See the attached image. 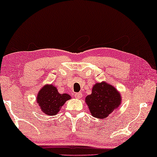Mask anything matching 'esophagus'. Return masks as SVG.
Instances as JSON below:
<instances>
[{
	"instance_id": "34e87169",
	"label": "esophagus",
	"mask_w": 157,
	"mask_h": 157,
	"mask_svg": "<svg viewBox=\"0 0 157 157\" xmlns=\"http://www.w3.org/2000/svg\"><path fill=\"white\" fill-rule=\"evenodd\" d=\"M82 96H83L82 94L80 93V92H79V93H76V94H74V97H76V98H77V99H80V98H81V97H82Z\"/></svg>"
}]
</instances>
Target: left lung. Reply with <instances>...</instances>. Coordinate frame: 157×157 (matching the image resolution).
Returning <instances> with one entry per match:
<instances>
[{
    "label": "left lung",
    "instance_id": "left-lung-1",
    "mask_svg": "<svg viewBox=\"0 0 157 157\" xmlns=\"http://www.w3.org/2000/svg\"><path fill=\"white\" fill-rule=\"evenodd\" d=\"M86 102L91 115L104 119L119 107L121 99L115 87L102 82L97 83L93 86L92 92L86 97Z\"/></svg>",
    "mask_w": 157,
    "mask_h": 157
}]
</instances>
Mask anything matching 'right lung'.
<instances>
[{
	"label": "right lung",
	"instance_id": "add662e5",
	"mask_svg": "<svg viewBox=\"0 0 157 157\" xmlns=\"http://www.w3.org/2000/svg\"><path fill=\"white\" fill-rule=\"evenodd\" d=\"M36 101L42 111L48 115H55L71 97L67 94H59L53 85H46L38 93Z\"/></svg>",
	"mask_w": 157,
	"mask_h": 157
}]
</instances>
